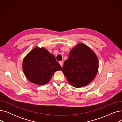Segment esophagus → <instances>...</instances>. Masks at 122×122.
<instances>
[{
  "label": "esophagus",
  "mask_w": 122,
  "mask_h": 122,
  "mask_svg": "<svg viewBox=\"0 0 122 122\" xmlns=\"http://www.w3.org/2000/svg\"><path fill=\"white\" fill-rule=\"evenodd\" d=\"M59 64H60V65H61V66L62 67H63V62L62 61H59Z\"/></svg>",
  "instance_id": "34e87169"
}]
</instances>
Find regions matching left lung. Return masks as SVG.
<instances>
[{
    "label": "left lung",
    "mask_w": 122,
    "mask_h": 122,
    "mask_svg": "<svg viewBox=\"0 0 122 122\" xmlns=\"http://www.w3.org/2000/svg\"><path fill=\"white\" fill-rule=\"evenodd\" d=\"M98 58L93 51L84 43H79L71 49L65 60L62 72L68 82L75 87L88 85L97 74Z\"/></svg>",
    "instance_id": "1"
}]
</instances>
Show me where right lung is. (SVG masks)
Wrapping results in <instances>:
<instances>
[{
  "instance_id": "obj_1",
  "label": "right lung",
  "mask_w": 122,
  "mask_h": 122,
  "mask_svg": "<svg viewBox=\"0 0 122 122\" xmlns=\"http://www.w3.org/2000/svg\"><path fill=\"white\" fill-rule=\"evenodd\" d=\"M23 70L29 81L41 86L48 82L54 73L62 68L48 50L36 47L25 57Z\"/></svg>"
}]
</instances>
